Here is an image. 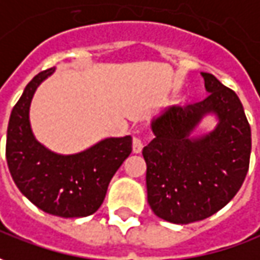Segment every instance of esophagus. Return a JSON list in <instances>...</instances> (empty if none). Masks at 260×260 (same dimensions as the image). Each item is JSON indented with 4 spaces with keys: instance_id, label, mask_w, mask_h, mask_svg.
<instances>
[{
    "instance_id": "esophagus-1",
    "label": "esophagus",
    "mask_w": 260,
    "mask_h": 260,
    "mask_svg": "<svg viewBox=\"0 0 260 260\" xmlns=\"http://www.w3.org/2000/svg\"><path fill=\"white\" fill-rule=\"evenodd\" d=\"M141 150H143V140L139 136H136L133 139V151L136 154H139L141 153Z\"/></svg>"
}]
</instances>
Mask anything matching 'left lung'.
Segmentation results:
<instances>
[{
    "instance_id": "left-lung-1",
    "label": "left lung",
    "mask_w": 260,
    "mask_h": 260,
    "mask_svg": "<svg viewBox=\"0 0 260 260\" xmlns=\"http://www.w3.org/2000/svg\"><path fill=\"white\" fill-rule=\"evenodd\" d=\"M201 75L208 96L166 109L151 121L154 139L143 148L150 208L173 223L214 215L235 197L249 168L250 126L241 100L214 75ZM207 114H215L218 124L192 138Z\"/></svg>"
}]
</instances>
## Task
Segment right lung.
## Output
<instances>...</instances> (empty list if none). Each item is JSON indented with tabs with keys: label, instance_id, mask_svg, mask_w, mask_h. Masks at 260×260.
Returning a JSON list of instances; mask_svg holds the SVG:
<instances>
[{
	"label": "right lung",
	"instance_id": "obj_1",
	"mask_svg": "<svg viewBox=\"0 0 260 260\" xmlns=\"http://www.w3.org/2000/svg\"><path fill=\"white\" fill-rule=\"evenodd\" d=\"M55 68L38 73L11 112L7 130V162L19 191L46 214L80 218L94 214L109 182L132 153V136L109 137L76 154H58L35 139L29 107L38 86Z\"/></svg>",
	"mask_w": 260,
	"mask_h": 260
}]
</instances>
